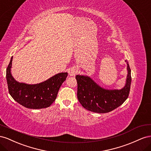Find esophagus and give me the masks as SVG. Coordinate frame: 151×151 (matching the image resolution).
<instances>
[{
    "instance_id": "esophagus-1",
    "label": "esophagus",
    "mask_w": 151,
    "mask_h": 151,
    "mask_svg": "<svg viewBox=\"0 0 151 151\" xmlns=\"http://www.w3.org/2000/svg\"><path fill=\"white\" fill-rule=\"evenodd\" d=\"M78 69H77L76 67H73L71 69H70V70H69L68 73H69V75L70 76H75L77 74V73H78Z\"/></svg>"
}]
</instances>
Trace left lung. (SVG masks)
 Here are the masks:
<instances>
[{
    "label": "left lung",
    "mask_w": 151,
    "mask_h": 151,
    "mask_svg": "<svg viewBox=\"0 0 151 151\" xmlns=\"http://www.w3.org/2000/svg\"><path fill=\"white\" fill-rule=\"evenodd\" d=\"M125 85L121 89H106L90 76L77 75V97L85 109L97 113H106L121 106L127 100L130 90L131 70L127 61Z\"/></svg>",
    "instance_id": "obj_1"
}]
</instances>
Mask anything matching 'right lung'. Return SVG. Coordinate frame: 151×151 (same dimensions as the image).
<instances>
[{
	"instance_id": "add662e5",
	"label": "right lung",
	"mask_w": 151,
	"mask_h": 151,
	"mask_svg": "<svg viewBox=\"0 0 151 151\" xmlns=\"http://www.w3.org/2000/svg\"><path fill=\"white\" fill-rule=\"evenodd\" d=\"M12 57L6 70L9 92L14 100L29 109H42L49 107L55 100L68 73H59L43 82L27 84L16 81L11 74Z\"/></svg>"
}]
</instances>
